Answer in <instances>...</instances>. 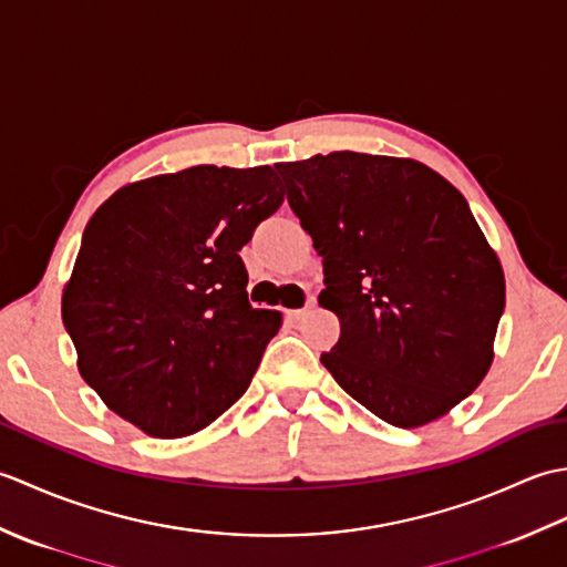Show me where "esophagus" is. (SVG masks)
<instances>
[{
	"label": "esophagus",
	"instance_id": "1",
	"mask_svg": "<svg viewBox=\"0 0 567 567\" xmlns=\"http://www.w3.org/2000/svg\"><path fill=\"white\" fill-rule=\"evenodd\" d=\"M315 307H317V299H315V297H309V299H307V305H305L302 309H290V311H287V317H290L292 321H299L302 317H307L309 311L315 309Z\"/></svg>",
	"mask_w": 567,
	"mask_h": 567
}]
</instances>
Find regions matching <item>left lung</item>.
Instances as JSON below:
<instances>
[{
	"label": "left lung",
	"instance_id": "left-lung-1",
	"mask_svg": "<svg viewBox=\"0 0 567 567\" xmlns=\"http://www.w3.org/2000/svg\"><path fill=\"white\" fill-rule=\"evenodd\" d=\"M323 258L341 336L321 363L400 429L449 414L495 358L504 270L465 197L412 158L336 151L277 163Z\"/></svg>",
	"mask_w": 567,
	"mask_h": 567
}]
</instances>
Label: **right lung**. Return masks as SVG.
<instances>
[{
    "label": "right lung",
    "instance_id": "add662e5",
    "mask_svg": "<svg viewBox=\"0 0 567 567\" xmlns=\"http://www.w3.org/2000/svg\"><path fill=\"white\" fill-rule=\"evenodd\" d=\"M270 165L138 179L82 234L63 323L84 382L155 439L219 419L256 375L282 315L252 309L238 250L285 202Z\"/></svg>",
    "mask_w": 567,
    "mask_h": 567
}]
</instances>
